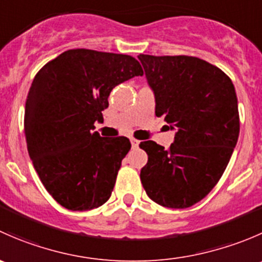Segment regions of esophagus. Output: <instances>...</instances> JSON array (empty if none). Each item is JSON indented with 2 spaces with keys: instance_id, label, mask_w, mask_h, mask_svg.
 Wrapping results in <instances>:
<instances>
[{
  "instance_id": "34e87169",
  "label": "esophagus",
  "mask_w": 262,
  "mask_h": 262,
  "mask_svg": "<svg viewBox=\"0 0 262 262\" xmlns=\"http://www.w3.org/2000/svg\"><path fill=\"white\" fill-rule=\"evenodd\" d=\"M130 144H132V148H137L139 146V141H137V139L134 138H130Z\"/></svg>"
}]
</instances>
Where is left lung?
Returning a JSON list of instances; mask_svg holds the SVG:
<instances>
[{"label": "left lung", "instance_id": "1", "mask_svg": "<svg viewBox=\"0 0 262 262\" xmlns=\"http://www.w3.org/2000/svg\"><path fill=\"white\" fill-rule=\"evenodd\" d=\"M155 94L156 115L176 130L168 149L153 141L141 170L147 195L157 204L184 209L204 199L223 175L239 134L238 102L231 78L189 55L139 54Z\"/></svg>", "mask_w": 262, "mask_h": 262}]
</instances>
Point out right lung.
<instances>
[{
  "instance_id": "obj_1",
  "label": "right lung",
  "mask_w": 262,
  "mask_h": 262,
  "mask_svg": "<svg viewBox=\"0 0 262 262\" xmlns=\"http://www.w3.org/2000/svg\"><path fill=\"white\" fill-rule=\"evenodd\" d=\"M142 75L136 58L91 49L67 50L36 73L25 104L26 144L44 187L66 209L99 208L112 195L130 142L100 137L94 124L104 121L112 90Z\"/></svg>"
}]
</instances>
